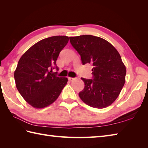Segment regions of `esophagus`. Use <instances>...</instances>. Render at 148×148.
<instances>
[{
    "instance_id": "1",
    "label": "esophagus",
    "mask_w": 148,
    "mask_h": 148,
    "mask_svg": "<svg viewBox=\"0 0 148 148\" xmlns=\"http://www.w3.org/2000/svg\"><path fill=\"white\" fill-rule=\"evenodd\" d=\"M74 79V77H68V79L69 80V81H72Z\"/></svg>"
}]
</instances>
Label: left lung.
I'll return each mask as SVG.
<instances>
[{
    "label": "left lung",
    "instance_id": "8db88e82",
    "mask_svg": "<svg viewBox=\"0 0 148 148\" xmlns=\"http://www.w3.org/2000/svg\"><path fill=\"white\" fill-rule=\"evenodd\" d=\"M72 47L81 56L83 65L93 66L92 79L81 77L84 89L79 93L83 101L92 108L102 109L117 99L125 82L126 67L111 44L99 37H70Z\"/></svg>",
    "mask_w": 148,
    "mask_h": 148
}]
</instances>
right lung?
Wrapping results in <instances>:
<instances>
[{"instance_id":"right-lung-1","label":"right lung","mask_w":148,"mask_h":148,"mask_svg":"<svg viewBox=\"0 0 148 148\" xmlns=\"http://www.w3.org/2000/svg\"><path fill=\"white\" fill-rule=\"evenodd\" d=\"M69 37L52 36L44 39L22 55L14 73L16 86L23 98L35 108H43L57 99L67 83V77L57 76L60 53Z\"/></svg>"}]
</instances>
